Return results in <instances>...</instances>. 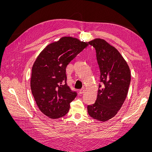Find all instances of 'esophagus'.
<instances>
[{
	"label": "esophagus",
	"mask_w": 152,
	"mask_h": 152,
	"mask_svg": "<svg viewBox=\"0 0 152 152\" xmlns=\"http://www.w3.org/2000/svg\"><path fill=\"white\" fill-rule=\"evenodd\" d=\"M84 91H85V88H84V87H83V88H82L81 89H80L79 91L80 94H83L84 93Z\"/></svg>",
	"instance_id": "1"
}]
</instances>
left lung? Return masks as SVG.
<instances>
[{
  "mask_svg": "<svg viewBox=\"0 0 152 152\" xmlns=\"http://www.w3.org/2000/svg\"><path fill=\"white\" fill-rule=\"evenodd\" d=\"M95 48L100 70V82L95 103L87 106L89 116L106 122L116 115L127 95L131 72L118 50L107 41L94 39L89 42Z\"/></svg>",
  "mask_w": 152,
  "mask_h": 152,
  "instance_id": "8db88e82",
  "label": "left lung"
}]
</instances>
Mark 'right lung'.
Here are the masks:
<instances>
[{"instance_id": "obj_1", "label": "right lung", "mask_w": 152, "mask_h": 152, "mask_svg": "<svg viewBox=\"0 0 152 152\" xmlns=\"http://www.w3.org/2000/svg\"><path fill=\"white\" fill-rule=\"evenodd\" d=\"M72 37H63L48 44L37 57L31 68L30 88L40 112L50 118L68 113L77 96L67 86L66 68L89 45Z\"/></svg>"}]
</instances>
